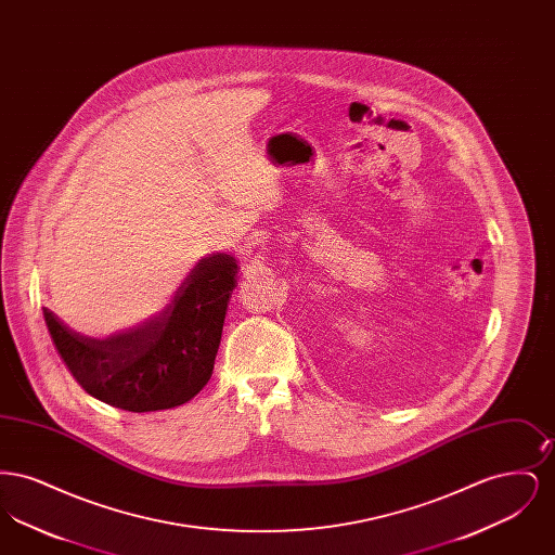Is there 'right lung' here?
<instances>
[{
  "label": "right lung",
  "instance_id": "1",
  "mask_svg": "<svg viewBox=\"0 0 555 555\" xmlns=\"http://www.w3.org/2000/svg\"><path fill=\"white\" fill-rule=\"evenodd\" d=\"M237 270L229 254L204 256L172 304L106 339L77 333L48 308L43 318L57 353L89 396L137 414L170 410L210 380Z\"/></svg>",
  "mask_w": 555,
  "mask_h": 555
}]
</instances>
